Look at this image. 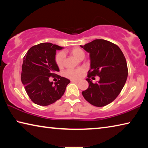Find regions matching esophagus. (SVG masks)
<instances>
[{"label": "esophagus", "mask_w": 148, "mask_h": 148, "mask_svg": "<svg viewBox=\"0 0 148 148\" xmlns=\"http://www.w3.org/2000/svg\"><path fill=\"white\" fill-rule=\"evenodd\" d=\"M71 82L72 83H79V81L78 80H74V79H72L71 80Z\"/></svg>", "instance_id": "1"}]
</instances>
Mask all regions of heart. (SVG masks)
Listing matches in <instances>:
<instances>
[{"instance_id":"1","label":"heart","mask_w":148,"mask_h":148,"mask_svg":"<svg viewBox=\"0 0 148 148\" xmlns=\"http://www.w3.org/2000/svg\"><path fill=\"white\" fill-rule=\"evenodd\" d=\"M72 56H73L77 60H80L82 58H84L85 53L83 50L82 49L79 48V47H74V48L72 49L70 51ZM64 56L62 52H59L57 53L55 57V61H56L57 66L59 68H62L64 65ZM84 73V70L82 69H69L67 70L64 72V76L68 77L69 79H76L79 78L82 74Z\"/></svg>"}]
</instances>
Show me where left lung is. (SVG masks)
Here are the masks:
<instances>
[{
	"label": "left lung",
	"instance_id": "left-lung-1",
	"mask_svg": "<svg viewBox=\"0 0 148 148\" xmlns=\"http://www.w3.org/2000/svg\"><path fill=\"white\" fill-rule=\"evenodd\" d=\"M80 46L89 53L91 61L86 79L89 87L82 95L93 106H106L116 99L126 82L128 69L125 57L117 45L105 40L96 39ZM95 75L100 80L93 84L90 77Z\"/></svg>",
	"mask_w": 148,
	"mask_h": 148
}]
</instances>
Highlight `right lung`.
I'll return each instance as SVG.
<instances>
[{"label":"right lung","mask_w":148,"mask_h":148,"mask_svg":"<svg viewBox=\"0 0 148 148\" xmlns=\"http://www.w3.org/2000/svg\"><path fill=\"white\" fill-rule=\"evenodd\" d=\"M61 46L51 43H41L31 47L23 57L21 82L31 101L40 106H48L61 98L70 83L66 77L56 74L59 71L55 57ZM50 77L60 79L53 84Z\"/></svg>","instance_id":"obj_1"}]
</instances>
